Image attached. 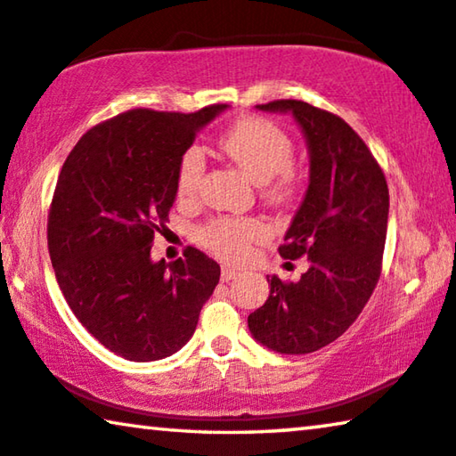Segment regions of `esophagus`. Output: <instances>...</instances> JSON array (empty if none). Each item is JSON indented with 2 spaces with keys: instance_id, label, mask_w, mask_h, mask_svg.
<instances>
[{
  "instance_id": "esophagus-1",
  "label": "esophagus",
  "mask_w": 456,
  "mask_h": 456,
  "mask_svg": "<svg viewBox=\"0 0 456 456\" xmlns=\"http://www.w3.org/2000/svg\"><path fill=\"white\" fill-rule=\"evenodd\" d=\"M240 275L239 269L230 267V265H224L222 267V281H230V280H236V277Z\"/></svg>"
}]
</instances>
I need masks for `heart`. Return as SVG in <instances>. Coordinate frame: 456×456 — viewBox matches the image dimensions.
I'll use <instances>...</instances> for the list:
<instances>
[{
	"mask_svg": "<svg viewBox=\"0 0 456 456\" xmlns=\"http://www.w3.org/2000/svg\"><path fill=\"white\" fill-rule=\"evenodd\" d=\"M220 150L250 181L261 184V193L269 203L286 206L298 191L294 142L288 131L263 117H242L220 137ZM206 160L200 148H189L179 162L176 193L195 195L200 189ZM265 236V226L253 217H224L201 230V242L224 259H242L255 240Z\"/></svg>",
	"mask_w": 456,
	"mask_h": 456,
	"instance_id": "b5f03b06",
	"label": "heart"
}]
</instances>
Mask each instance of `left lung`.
<instances>
[{"mask_svg": "<svg viewBox=\"0 0 456 456\" xmlns=\"http://www.w3.org/2000/svg\"><path fill=\"white\" fill-rule=\"evenodd\" d=\"M292 113L306 140L308 189L280 247L283 259H308L298 281L273 275L269 298L248 314L253 338L277 354L329 346L358 319L380 277L388 187L362 137L341 117L302 101L256 104Z\"/></svg>", "mask_w": 456, "mask_h": 456, "instance_id": "1", "label": "left lung"}]
</instances>
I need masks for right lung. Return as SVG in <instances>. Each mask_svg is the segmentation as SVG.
I'll return each mask as SVG.
<instances>
[{
	"label": "right lung",
	"mask_w": 456,
	"mask_h": 456,
	"mask_svg": "<svg viewBox=\"0 0 456 456\" xmlns=\"http://www.w3.org/2000/svg\"><path fill=\"white\" fill-rule=\"evenodd\" d=\"M226 109L127 110L86 131L59 173L47 224L57 283L76 319L125 360L179 352L220 281V265L193 247L173 263L150 250L183 154Z\"/></svg>",
	"instance_id": "add662e5"
}]
</instances>
